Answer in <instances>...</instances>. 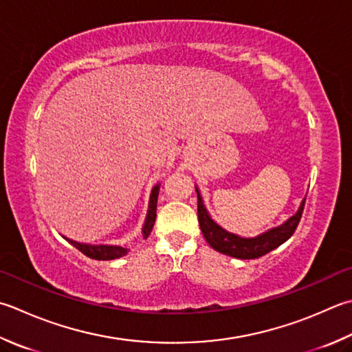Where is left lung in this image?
Returning <instances> with one entry per match:
<instances>
[{
  "label": "left lung",
  "instance_id": "obj_1",
  "mask_svg": "<svg viewBox=\"0 0 352 352\" xmlns=\"http://www.w3.org/2000/svg\"><path fill=\"white\" fill-rule=\"evenodd\" d=\"M197 197H198V223L206 241H208L212 249H215L219 253H224L227 256L238 258V259H256V258L264 256V254H267L268 252L274 250L280 244H284L285 241L294 233L296 227H298L302 218V212H304V208H305V199H304L299 210L282 226L274 227V229L268 230L256 238H241V236L233 235V233L226 232L215 221H213V219L209 217L208 210L204 208L203 199L199 197L198 189H197Z\"/></svg>",
  "mask_w": 352,
  "mask_h": 352
}]
</instances>
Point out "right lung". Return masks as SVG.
I'll return each instance as SVG.
<instances>
[{
	"label": "right lung",
	"mask_w": 352,
	"mask_h": 352,
	"mask_svg": "<svg viewBox=\"0 0 352 352\" xmlns=\"http://www.w3.org/2000/svg\"><path fill=\"white\" fill-rule=\"evenodd\" d=\"M158 189H160V186L157 184L153 189V192H151L146 221H144V226H143V238L149 236V233H151V230H153L154 223H155ZM68 243L74 245L79 252L84 253L85 256L96 259V261H111V259L125 256V254L128 253V249H125V247H120V245H89V244L76 243V241H72V239H68Z\"/></svg>",
	"instance_id": "right-lung-1"
}]
</instances>
